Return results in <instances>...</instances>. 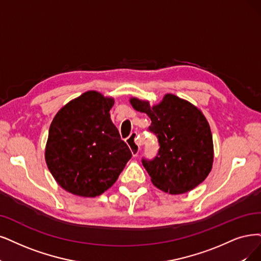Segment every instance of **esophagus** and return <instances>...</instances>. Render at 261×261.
<instances>
[{"instance_id": "1", "label": "esophagus", "mask_w": 261, "mask_h": 261, "mask_svg": "<svg viewBox=\"0 0 261 261\" xmlns=\"http://www.w3.org/2000/svg\"><path fill=\"white\" fill-rule=\"evenodd\" d=\"M125 142H127V144H128L129 147H130V150L132 152V156L136 157L138 153H139V151H140V147L142 146V141H141V139H139L138 133L137 132H132L130 134V137L127 139V141H125Z\"/></svg>"}]
</instances>
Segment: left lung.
Wrapping results in <instances>:
<instances>
[{
    "mask_svg": "<svg viewBox=\"0 0 261 261\" xmlns=\"http://www.w3.org/2000/svg\"><path fill=\"white\" fill-rule=\"evenodd\" d=\"M130 102L137 111L148 115V130L158 140L157 155L142 158L152 184L178 195L203 181L213 165V139L203 114L174 94H167L152 108L138 99Z\"/></svg>",
    "mask_w": 261,
    "mask_h": 261,
    "instance_id": "left-lung-1",
    "label": "left lung"
}]
</instances>
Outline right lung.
I'll use <instances>...</instances> for the list:
<instances>
[{"label":"right lung","mask_w":261,"mask_h":261,"mask_svg":"<svg viewBox=\"0 0 261 261\" xmlns=\"http://www.w3.org/2000/svg\"><path fill=\"white\" fill-rule=\"evenodd\" d=\"M113 105V99L87 91L55 116L45 159L58 184L71 194L100 196L132 157L111 120Z\"/></svg>","instance_id":"right-lung-1"}]
</instances>
